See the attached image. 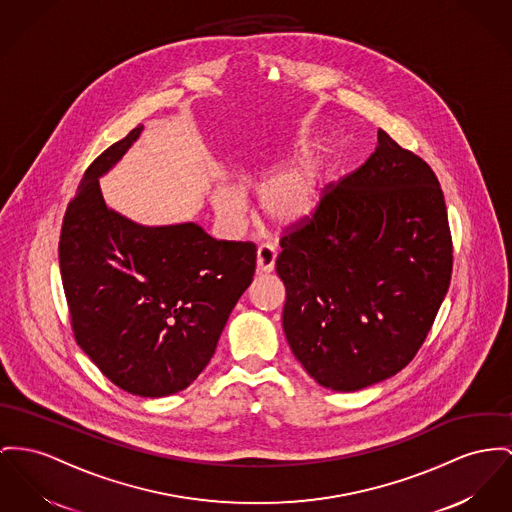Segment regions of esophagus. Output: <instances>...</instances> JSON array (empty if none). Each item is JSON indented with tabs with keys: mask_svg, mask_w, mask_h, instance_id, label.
<instances>
[{
	"mask_svg": "<svg viewBox=\"0 0 512 512\" xmlns=\"http://www.w3.org/2000/svg\"><path fill=\"white\" fill-rule=\"evenodd\" d=\"M275 250H273L270 244H262L256 252V266H258V272L270 273L275 268Z\"/></svg>",
	"mask_w": 512,
	"mask_h": 512,
	"instance_id": "esophagus-1",
	"label": "esophagus"
}]
</instances>
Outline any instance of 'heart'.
Segmentation results:
<instances>
[{
	"label": "heart",
	"instance_id": "1",
	"mask_svg": "<svg viewBox=\"0 0 512 512\" xmlns=\"http://www.w3.org/2000/svg\"><path fill=\"white\" fill-rule=\"evenodd\" d=\"M307 147L308 143L303 145V151H307ZM328 159L330 155L326 149H314L303 155L291 169L270 180L262 192L266 213L283 227L301 225L310 219L322 202ZM213 204L217 213L227 221H237L244 211L239 192L227 186H221L215 192Z\"/></svg>",
	"mask_w": 512,
	"mask_h": 512
}]
</instances>
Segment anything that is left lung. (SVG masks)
<instances>
[{"label":"left lung","instance_id":"1","mask_svg":"<svg viewBox=\"0 0 512 512\" xmlns=\"http://www.w3.org/2000/svg\"><path fill=\"white\" fill-rule=\"evenodd\" d=\"M279 244L283 332L308 375L355 392L408 365L452 275L443 190L421 157L378 130L365 165Z\"/></svg>","mask_w":512,"mask_h":512}]
</instances>
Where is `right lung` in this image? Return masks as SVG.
Masks as SVG:
<instances>
[{
  "label": "right lung",
  "mask_w": 512,
  "mask_h": 512,
  "mask_svg": "<svg viewBox=\"0 0 512 512\" xmlns=\"http://www.w3.org/2000/svg\"><path fill=\"white\" fill-rule=\"evenodd\" d=\"M143 126L101 153L69 202L60 272L77 345L118 388L163 398L190 386L252 283L256 246L196 223L145 227L104 202L99 178Z\"/></svg>",
  "instance_id": "1"
}]
</instances>
